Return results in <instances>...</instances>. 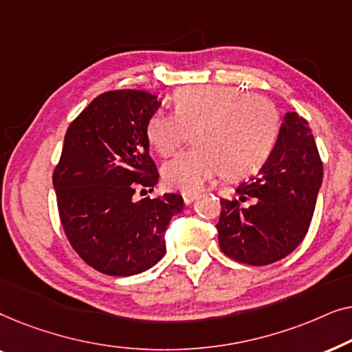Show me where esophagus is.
Listing matches in <instances>:
<instances>
[{"label":"esophagus","mask_w":352,"mask_h":352,"mask_svg":"<svg viewBox=\"0 0 352 352\" xmlns=\"http://www.w3.org/2000/svg\"><path fill=\"white\" fill-rule=\"evenodd\" d=\"M197 197H199V194H195V192H182V200H184L186 205H190Z\"/></svg>","instance_id":"obj_1"}]
</instances>
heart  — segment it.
Masks as SVG:
<instances>
[{"label":"heart","instance_id":"obj_1","mask_svg":"<svg viewBox=\"0 0 352 352\" xmlns=\"http://www.w3.org/2000/svg\"><path fill=\"white\" fill-rule=\"evenodd\" d=\"M173 113L155 112L146 138L162 157L175 153L192 129L194 147L162 168L168 187L194 192L223 173L237 177L256 171L277 141L280 118L266 96L230 85H200L177 89Z\"/></svg>","mask_w":352,"mask_h":352}]
</instances>
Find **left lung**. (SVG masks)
I'll return each mask as SVG.
<instances>
[{"mask_svg":"<svg viewBox=\"0 0 352 352\" xmlns=\"http://www.w3.org/2000/svg\"><path fill=\"white\" fill-rule=\"evenodd\" d=\"M324 163L309 124L296 112L283 120L271 155L256 176L237 187L239 199H221L219 247L250 266L285 258L305 240L314 214ZM254 199L245 209L240 201Z\"/></svg>","mask_w":352,"mask_h":352,"instance_id":"left-lung-1","label":"left lung"}]
</instances>
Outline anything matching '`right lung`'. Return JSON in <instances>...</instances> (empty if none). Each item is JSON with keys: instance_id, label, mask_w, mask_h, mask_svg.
Segmentation results:
<instances>
[{"instance_id": "right-lung-1", "label": "right lung", "mask_w": 352, "mask_h": 352, "mask_svg": "<svg viewBox=\"0 0 352 352\" xmlns=\"http://www.w3.org/2000/svg\"><path fill=\"white\" fill-rule=\"evenodd\" d=\"M158 107L157 96L139 89L98 96L70 123L52 173L72 248L107 276H134L155 266L166 252V228L184 206L177 194L134 197L158 182L146 138L147 120Z\"/></svg>"}]
</instances>
